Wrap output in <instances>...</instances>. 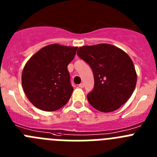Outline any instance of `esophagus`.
Segmentation results:
<instances>
[{
    "label": "esophagus",
    "instance_id": "esophagus-1",
    "mask_svg": "<svg viewBox=\"0 0 157 157\" xmlns=\"http://www.w3.org/2000/svg\"><path fill=\"white\" fill-rule=\"evenodd\" d=\"M78 86H79L80 88H83V87H84V84H83V83H80L79 85H78Z\"/></svg>",
    "mask_w": 157,
    "mask_h": 157
}]
</instances>
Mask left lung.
I'll use <instances>...</instances> for the list:
<instances>
[{"instance_id":"1","label":"left lung","mask_w":157,"mask_h":157,"mask_svg":"<svg viewBox=\"0 0 157 157\" xmlns=\"http://www.w3.org/2000/svg\"><path fill=\"white\" fill-rule=\"evenodd\" d=\"M77 55L94 73V89L87 95L91 106L100 112H110L127 102L135 89L137 74L125 52L109 44H99L80 47Z\"/></svg>"}]
</instances>
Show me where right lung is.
Segmentation results:
<instances>
[{
    "label": "right lung",
    "mask_w": 157,
    "mask_h": 157,
    "mask_svg": "<svg viewBox=\"0 0 157 157\" xmlns=\"http://www.w3.org/2000/svg\"><path fill=\"white\" fill-rule=\"evenodd\" d=\"M77 47L52 44L43 47L28 60L22 73V86L29 101L46 112L64 106L73 92L67 65Z\"/></svg>",
    "instance_id": "right-lung-1"
}]
</instances>
